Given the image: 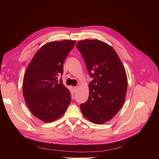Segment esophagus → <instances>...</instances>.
Listing matches in <instances>:
<instances>
[{
    "label": "esophagus",
    "instance_id": "esophagus-1",
    "mask_svg": "<svg viewBox=\"0 0 159 159\" xmlns=\"http://www.w3.org/2000/svg\"><path fill=\"white\" fill-rule=\"evenodd\" d=\"M78 86H74V87H73V90H74L75 92H76V91L78 90Z\"/></svg>",
    "mask_w": 159,
    "mask_h": 159
}]
</instances>
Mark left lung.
Wrapping results in <instances>:
<instances>
[{"instance_id": "8db88e82", "label": "left lung", "mask_w": 159, "mask_h": 159, "mask_svg": "<svg viewBox=\"0 0 159 159\" xmlns=\"http://www.w3.org/2000/svg\"><path fill=\"white\" fill-rule=\"evenodd\" d=\"M76 47L93 80L89 85L87 102L80 106L83 116L92 122L110 120L122 108L128 81L125 70L115 50L98 40H84Z\"/></svg>"}]
</instances>
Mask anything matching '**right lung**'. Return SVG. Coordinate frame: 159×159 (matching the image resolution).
Listing matches in <instances>:
<instances>
[{"label":"right lung","instance_id":"obj_1","mask_svg":"<svg viewBox=\"0 0 159 159\" xmlns=\"http://www.w3.org/2000/svg\"><path fill=\"white\" fill-rule=\"evenodd\" d=\"M76 43L75 40L51 42L35 53L26 69L23 79L25 103L37 118L53 122L65 113L71 102V93L58 82L64 72V62Z\"/></svg>","mask_w":159,"mask_h":159}]
</instances>
